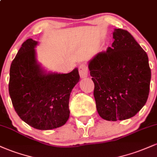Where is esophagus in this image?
<instances>
[{
    "label": "esophagus",
    "mask_w": 157,
    "mask_h": 157,
    "mask_svg": "<svg viewBox=\"0 0 157 157\" xmlns=\"http://www.w3.org/2000/svg\"><path fill=\"white\" fill-rule=\"evenodd\" d=\"M88 66L85 63H82L79 66V73H80V76L81 78H84L88 76Z\"/></svg>",
    "instance_id": "obj_1"
}]
</instances>
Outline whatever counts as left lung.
I'll list each match as a JSON object with an SVG mask.
<instances>
[{
	"instance_id": "1",
	"label": "left lung",
	"mask_w": 157,
	"mask_h": 157,
	"mask_svg": "<svg viewBox=\"0 0 157 157\" xmlns=\"http://www.w3.org/2000/svg\"><path fill=\"white\" fill-rule=\"evenodd\" d=\"M111 47L89 62L97 112L109 121L135 116L145 105L151 77L146 52L126 30L117 29Z\"/></svg>"
}]
</instances>
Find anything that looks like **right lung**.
<instances>
[{
    "instance_id": "add662e5",
    "label": "right lung",
    "mask_w": 157,
    "mask_h": 157,
    "mask_svg": "<svg viewBox=\"0 0 157 157\" xmlns=\"http://www.w3.org/2000/svg\"><path fill=\"white\" fill-rule=\"evenodd\" d=\"M37 42L28 39L12 60L9 92L21 120L39 130L63 125L69 117L70 94L80 80L77 68L68 74H46L37 63Z\"/></svg>"
}]
</instances>
